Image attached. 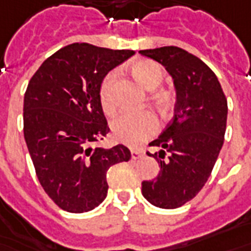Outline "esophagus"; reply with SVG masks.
Here are the masks:
<instances>
[{"label":"esophagus","mask_w":251,"mask_h":251,"mask_svg":"<svg viewBox=\"0 0 251 251\" xmlns=\"http://www.w3.org/2000/svg\"><path fill=\"white\" fill-rule=\"evenodd\" d=\"M144 150L142 149H131V158L133 159H137V158H141L142 155H144Z\"/></svg>","instance_id":"1"}]
</instances>
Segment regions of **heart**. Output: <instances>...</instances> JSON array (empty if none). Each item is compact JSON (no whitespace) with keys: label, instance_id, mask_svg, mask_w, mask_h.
Returning a JSON list of instances; mask_svg holds the SVG:
<instances>
[{"label":"heart","instance_id":"heart-1","mask_svg":"<svg viewBox=\"0 0 251 251\" xmlns=\"http://www.w3.org/2000/svg\"><path fill=\"white\" fill-rule=\"evenodd\" d=\"M131 72L135 79L148 90H154L162 82L163 69L161 65L150 61L140 59L133 64ZM114 74H107L102 81L100 88V101L106 114H111L116 110V98L113 93ZM155 102L159 107L168 109L172 105V96L168 92H159L155 94ZM158 129L157 117L149 110L145 111H125L111 122L113 137L117 141L126 145H138L148 140Z\"/></svg>","mask_w":251,"mask_h":251}]
</instances>
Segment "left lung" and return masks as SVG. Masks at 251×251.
Listing matches in <instances>:
<instances>
[{
  "mask_svg": "<svg viewBox=\"0 0 251 251\" xmlns=\"http://www.w3.org/2000/svg\"><path fill=\"white\" fill-rule=\"evenodd\" d=\"M170 74L176 89L174 116L150 154L161 166L153 181L142 182V196L161 209H176L205 186L224 145L227 101L205 62L177 46L140 50Z\"/></svg>",
  "mask_w": 251,
  "mask_h": 251,
  "instance_id": "left-lung-1",
  "label": "left lung"
}]
</instances>
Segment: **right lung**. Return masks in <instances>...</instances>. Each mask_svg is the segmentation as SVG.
Here are the masks:
<instances>
[{
    "label": "right lung",
    "mask_w": 251,
    "mask_h": 251,
    "mask_svg": "<svg viewBox=\"0 0 251 251\" xmlns=\"http://www.w3.org/2000/svg\"><path fill=\"white\" fill-rule=\"evenodd\" d=\"M133 54L72 44L45 59L27 85L24 137L41 186L62 210L97 207L107 196V170L130 159L124 145H92L110 131L100 101L102 81Z\"/></svg>",
    "instance_id": "add662e5"
}]
</instances>
